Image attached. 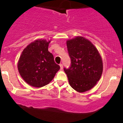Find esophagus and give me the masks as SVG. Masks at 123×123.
I'll list each match as a JSON object with an SVG mask.
<instances>
[{"label": "esophagus", "instance_id": "obj_1", "mask_svg": "<svg viewBox=\"0 0 123 123\" xmlns=\"http://www.w3.org/2000/svg\"><path fill=\"white\" fill-rule=\"evenodd\" d=\"M59 65H60L61 70H62V69H63V65H62V64H59Z\"/></svg>", "mask_w": 123, "mask_h": 123}]
</instances>
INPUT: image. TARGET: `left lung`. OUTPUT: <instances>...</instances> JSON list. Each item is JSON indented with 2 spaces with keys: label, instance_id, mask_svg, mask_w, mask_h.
<instances>
[{
  "label": "left lung",
  "instance_id": "8db88e82",
  "mask_svg": "<svg viewBox=\"0 0 123 123\" xmlns=\"http://www.w3.org/2000/svg\"><path fill=\"white\" fill-rule=\"evenodd\" d=\"M67 47L71 65L64 70L70 85L78 92L90 90L100 80L103 73L100 54L90 41L82 36L68 40Z\"/></svg>",
  "mask_w": 123,
  "mask_h": 123
}]
</instances>
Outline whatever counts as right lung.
I'll use <instances>...</instances> for the list:
<instances>
[{"label":"right lung","instance_id":"add662e5","mask_svg":"<svg viewBox=\"0 0 123 123\" xmlns=\"http://www.w3.org/2000/svg\"><path fill=\"white\" fill-rule=\"evenodd\" d=\"M50 41L37 39L24 49L18 63L23 80L34 87H42L50 83L60 69L53 55L48 50Z\"/></svg>","mask_w":123,"mask_h":123}]
</instances>
